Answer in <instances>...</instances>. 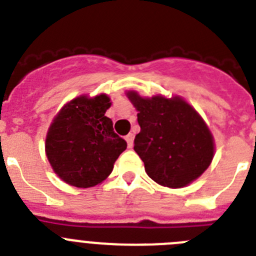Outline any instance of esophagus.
Instances as JSON below:
<instances>
[{"label": "esophagus", "instance_id": "obj_1", "mask_svg": "<svg viewBox=\"0 0 256 256\" xmlns=\"http://www.w3.org/2000/svg\"><path fill=\"white\" fill-rule=\"evenodd\" d=\"M126 144H128V148H133V134L132 133H130V134L126 136Z\"/></svg>", "mask_w": 256, "mask_h": 256}]
</instances>
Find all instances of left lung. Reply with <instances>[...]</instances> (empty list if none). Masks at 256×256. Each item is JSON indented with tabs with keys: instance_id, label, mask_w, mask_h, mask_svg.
I'll use <instances>...</instances> for the list:
<instances>
[{
	"instance_id": "obj_1",
	"label": "left lung",
	"mask_w": 256,
	"mask_h": 256,
	"mask_svg": "<svg viewBox=\"0 0 256 256\" xmlns=\"http://www.w3.org/2000/svg\"><path fill=\"white\" fill-rule=\"evenodd\" d=\"M126 94L138 112L141 130L134 138V151L148 177L169 188L198 180L212 164L216 144L194 106L180 96L142 97L136 91Z\"/></svg>"
}]
</instances>
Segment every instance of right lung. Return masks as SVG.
I'll return each instance as SVG.
<instances>
[{
    "label": "right lung",
    "mask_w": 256,
    "mask_h": 256,
    "mask_svg": "<svg viewBox=\"0 0 256 256\" xmlns=\"http://www.w3.org/2000/svg\"><path fill=\"white\" fill-rule=\"evenodd\" d=\"M112 106L105 94H80L60 108L46 134L44 150L51 168L70 186L88 188L110 176L126 142L105 116Z\"/></svg>",
    "instance_id": "right-lung-1"
}]
</instances>
